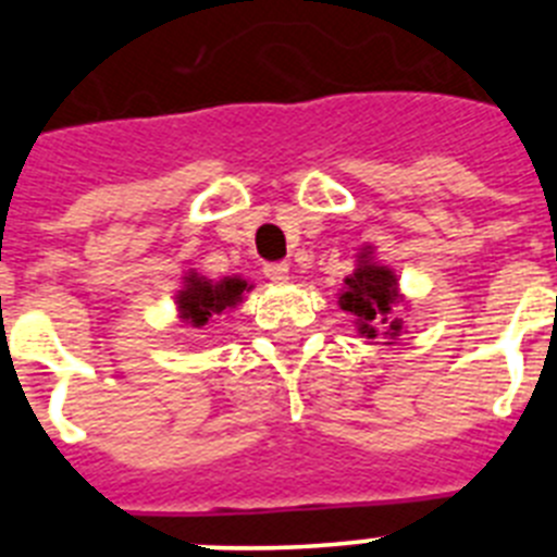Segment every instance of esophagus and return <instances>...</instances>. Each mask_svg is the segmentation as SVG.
Wrapping results in <instances>:
<instances>
[{"label": "esophagus", "mask_w": 557, "mask_h": 557, "mask_svg": "<svg viewBox=\"0 0 557 557\" xmlns=\"http://www.w3.org/2000/svg\"><path fill=\"white\" fill-rule=\"evenodd\" d=\"M264 275H268L273 284H284L289 278V264H284V262L268 264V268H264Z\"/></svg>", "instance_id": "34e87169"}]
</instances>
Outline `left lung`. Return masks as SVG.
<instances>
[{
  "mask_svg": "<svg viewBox=\"0 0 557 557\" xmlns=\"http://www.w3.org/2000/svg\"><path fill=\"white\" fill-rule=\"evenodd\" d=\"M337 304L343 312L354 318V326L366 339H387L393 346L405 334V321L396 318L393 309L407 307V298L398 289L396 270L376 262L373 245H362L357 253V268L343 278L337 293Z\"/></svg>",
  "mask_w": 557,
  "mask_h": 557,
  "instance_id": "obj_1",
  "label": "left lung"
}]
</instances>
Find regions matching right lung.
Instances as JSON below:
<instances>
[{"label":"right lung","instance_id":"right-lung-1","mask_svg":"<svg viewBox=\"0 0 557 557\" xmlns=\"http://www.w3.org/2000/svg\"><path fill=\"white\" fill-rule=\"evenodd\" d=\"M250 289L253 284L245 282L243 275H223L220 282H214L198 270H186L181 275V289H175V309L181 323L203 329L214 314H225L239 307Z\"/></svg>","mask_w":557,"mask_h":557}]
</instances>
